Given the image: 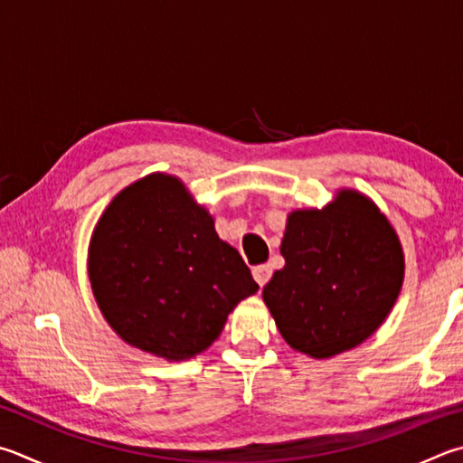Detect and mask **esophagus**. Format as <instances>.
Segmentation results:
<instances>
[{
  "label": "esophagus",
  "instance_id": "1",
  "mask_svg": "<svg viewBox=\"0 0 463 463\" xmlns=\"http://www.w3.org/2000/svg\"><path fill=\"white\" fill-rule=\"evenodd\" d=\"M271 273H273V269L269 267V265H257L255 269H253V277H255V281L260 285V288H263V285L271 279Z\"/></svg>",
  "mask_w": 463,
  "mask_h": 463
}]
</instances>
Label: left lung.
<instances>
[{
  "label": "left lung",
  "mask_w": 463,
  "mask_h": 463,
  "mask_svg": "<svg viewBox=\"0 0 463 463\" xmlns=\"http://www.w3.org/2000/svg\"><path fill=\"white\" fill-rule=\"evenodd\" d=\"M285 267L263 288L283 340L312 358L363 344L399 298L405 257L373 200L340 190L322 210H293L281 241Z\"/></svg>",
  "instance_id": "obj_1"
}]
</instances>
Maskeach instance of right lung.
<instances>
[{
    "label": "right lung",
    "mask_w": 463,
    "mask_h": 463,
    "mask_svg": "<svg viewBox=\"0 0 463 463\" xmlns=\"http://www.w3.org/2000/svg\"><path fill=\"white\" fill-rule=\"evenodd\" d=\"M89 279L125 342L175 363L204 352L259 289L213 216L167 174H149L111 200L90 239Z\"/></svg>",
    "instance_id": "add662e5"
}]
</instances>
